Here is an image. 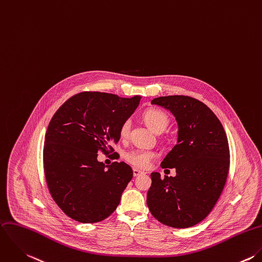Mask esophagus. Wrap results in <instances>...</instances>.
I'll return each mask as SVG.
<instances>
[{
  "instance_id": "1",
  "label": "esophagus",
  "mask_w": 262,
  "mask_h": 262,
  "mask_svg": "<svg viewBox=\"0 0 262 262\" xmlns=\"http://www.w3.org/2000/svg\"><path fill=\"white\" fill-rule=\"evenodd\" d=\"M143 174H145V173L142 172V171H140V170H138V169H136V168L133 169V176H134V177H138V176Z\"/></svg>"
}]
</instances>
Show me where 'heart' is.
<instances>
[{
    "instance_id": "obj_1",
    "label": "heart",
    "mask_w": 262,
    "mask_h": 262,
    "mask_svg": "<svg viewBox=\"0 0 262 262\" xmlns=\"http://www.w3.org/2000/svg\"><path fill=\"white\" fill-rule=\"evenodd\" d=\"M144 121L149 126V128L158 134L163 133L167 129L170 123V119L168 115L165 112L156 110V108L149 110L144 114ZM130 126H131V123L129 120L125 121L122 124L120 129V134L122 137H126L128 135ZM157 156H158L157 152L152 150L132 149L127 151L124 158L128 163H130L131 165L137 168L147 169L151 165V163L155 161Z\"/></svg>"
}]
</instances>
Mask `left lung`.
<instances>
[{
	"label": "left lung",
	"instance_id": "left-lung-1",
	"mask_svg": "<svg viewBox=\"0 0 262 262\" xmlns=\"http://www.w3.org/2000/svg\"><path fill=\"white\" fill-rule=\"evenodd\" d=\"M151 104L170 111L178 124L177 144L166 156L163 169H176L174 177L151 173L146 203L162 224L185 229L204 220L225 187L230 149L224 127L213 112L190 96L169 95Z\"/></svg>",
	"mask_w": 262,
	"mask_h": 262
}]
</instances>
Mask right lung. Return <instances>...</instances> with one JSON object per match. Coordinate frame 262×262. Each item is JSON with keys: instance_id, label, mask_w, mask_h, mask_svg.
<instances>
[{"instance_id": "add662e5", "label": "right lung", "mask_w": 262, "mask_h": 262, "mask_svg": "<svg viewBox=\"0 0 262 262\" xmlns=\"http://www.w3.org/2000/svg\"><path fill=\"white\" fill-rule=\"evenodd\" d=\"M140 99L85 91L55 113L46 133L43 168L53 199L69 217L97 223L119 205L133 171L124 162L104 166L97 152L105 154L110 143L120 140L121 126Z\"/></svg>"}]
</instances>
